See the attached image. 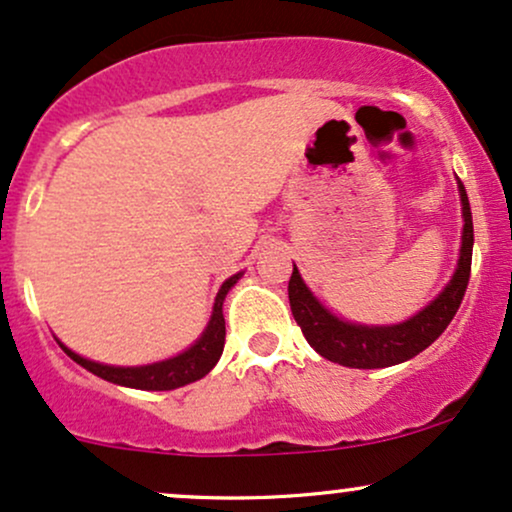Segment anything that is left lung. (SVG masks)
<instances>
[{
  "label": "left lung",
  "mask_w": 512,
  "mask_h": 512,
  "mask_svg": "<svg viewBox=\"0 0 512 512\" xmlns=\"http://www.w3.org/2000/svg\"><path fill=\"white\" fill-rule=\"evenodd\" d=\"M458 191L462 203V222H465L462 225L458 266H455V273L448 285L438 292V297L431 299L422 311H417L407 321L393 323V326H364V323L345 321V318L335 316L328 306L318 302L314 292L306 287L297 266L292 268L290 285H287L292 316L302 328L306 342L321 357H326L328 362L350 366V369H383V366L402 364L407 359L417 357L448 328L455 311L460 309L462 297H465L467 282H470L474 244L472 210L460 179Z\"/></svg>",
  "instance_id": "obj_1"
}]
</instances>
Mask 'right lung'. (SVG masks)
Segmentation results:
<instances>
[{"label":"right lung","mask_w":512,"mask_h":512,"mask_svg":"<svg viewBox=\"0 0 512 512\" xmlns=\"http://www.w3.org/2000/svg\"><path fill=\"white\" fill-rule=\"evenodd\" d=\"M244 273H234L232 278L222 282L218 290V297H215L213 314H210V321L206 330L201 333L194 345L186 347L184 352H179L177 357L162 359V362L146 364V366H110L93 362V359L81 357L74 350L59 342V347L74 359L76 364H81L83 369H88L90 374L105 378V381L117 383V386L124 388H138V390H174L182 388L186 383H194L198 378H203L218 364L222 347H225V316H222V302H225L227 292L237 285V280L242 278Z\"/></svg>","instance_id":"right-lung-1"}]
</instances>
